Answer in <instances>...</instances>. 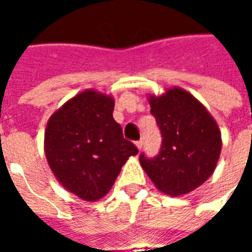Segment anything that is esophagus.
<instances>
[{
	"mask_svg": "<svg viewBox=\"0 0 252 252\" xmlns=\"http://www.w3.org/2000/svg\"><path fill=\"white\" fill-rule=\"evenodd\" d=\"M136 147L139 148V150H140V148L143 147V140H137V142H136Z\"/></svg>",
	"mask_w": 252,
	"mask_h": 252,
	"instance_id": "1",
	"label": "esophagus"
}]
</instances>
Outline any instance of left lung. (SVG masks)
<instances>
[{"mask_svg":"<svg viewBox=\"0 0 252 252\" xmlns=\"http://www.w3.org/2000/svg\"><path fill=\"white\" fill-rule=\"evenodd\" d=\"M162 146L154 158L140 155V164L162 193L182 195L202 185L216 169L221 132L200 101L181 88L150 95Z\"/></svg>","mask_w":252,"mask_h":252,"instance_id":"left-lung-1","label":"left lung"}]
</instances>
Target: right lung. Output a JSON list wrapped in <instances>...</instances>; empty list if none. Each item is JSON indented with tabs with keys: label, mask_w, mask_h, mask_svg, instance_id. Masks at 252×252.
<instances>
[{
	"label": "right lung",
	"mask_w": 252,
	"mask_h": 252,
	"mask_svg": "<svg viewBox=\"0 0 252 252\" xmlns=\"http://www.w3.org/2000/svg\"><path fill=\"white\" fill-rule=\"evenodd\" d=\"M115 99L85 90L47 123V162L64 189L85 201L102 198L129 157L139 153L113 119Z\"/></svg>",
	"instance_id": "add662e5"
}]
</instances>
